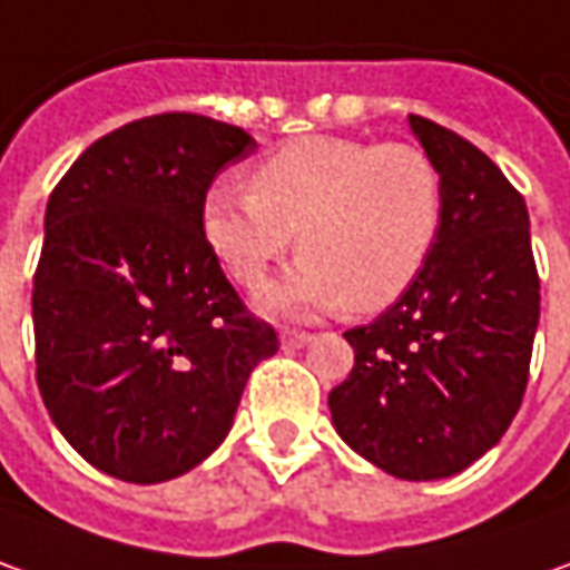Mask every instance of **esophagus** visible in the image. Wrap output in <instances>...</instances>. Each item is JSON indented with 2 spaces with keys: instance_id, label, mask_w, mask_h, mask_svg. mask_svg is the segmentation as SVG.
Returning <instances> with one entry per match:
<instances>
[{
  "instance_id": "obj_1",
  "label": "esophagus",
  "mask_w": 570,
  "mask_h": 570,
  "mask_svg": "<svg viewBox=\"0 0 570 570\" xmlns=\"http://www.w3.org/2000/svg\"><path fill=\"white\" fill-rule=\"evenodd\" d=\"M312 341V334H305V331H293V327H284L281 331V346L284 350H299Z\"/></svg>"
}]
</instances>
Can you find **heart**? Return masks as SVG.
<instances>
[{
	"instance_id": "1",
	"label": "heart",
	"mask_w": 570,
	"mask_h": 570,
	"mask_svg": "<svg viewBox=\"0 0 570 570\" xmlns=\"http://www.w3.org/2000/svg\"><path fill=\"white\" fill-rule=\"evenodd\" d=\"M248 188H207L202 233L248 289L265 284L296 233L303 255L262 296L284 315L382 312L420 277L442 229L439 167L406 141L296 138L252 167Z\"/></svg>"
}]
</instances>
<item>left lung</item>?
Listing matches in <instances>:
<instances>
[{"instance_id":"1","label":"left lung","mask_w":570,"mask_h":570,"mask_svg":"<svg viewBox=\"0 0 570 570\" xmlns=\"http://www.w3.org/2000/svg\"><path fill=\"white\" fill-rule=\"evenodd\" d=\"M410 128L442 176V229L420 277L344 337L353 372L327 397L337 435L397 480H444L501 442L540 324L520 191L476 145L432 119Z\"/></svg>"}]
</instances>
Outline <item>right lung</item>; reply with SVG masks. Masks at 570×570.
I'll use <instances>...</instances> for the list:
<instances>
[{
	"mask_svg": "<svg viewBox=\"0 0 570 570\" xmlns=\"http://www.w3.org/2000/svg\"><path fill=\"white\" fill-rule=\"evenodd\" d=\"M255 138L195 112L135 119L52 188L33 274L37 384L100 473L167 482L226 439L277 334L248 315L202 233V202Z\"/></svg>",
	"mask_w": 570,
	"mask_h": 570,
	"instance_id": "obj_1",
	"label": "right lung"
}]
</instances>
